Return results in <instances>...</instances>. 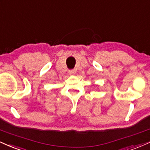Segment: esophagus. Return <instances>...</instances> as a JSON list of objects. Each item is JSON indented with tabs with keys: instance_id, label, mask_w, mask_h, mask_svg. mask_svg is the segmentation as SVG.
Masks as SVG:
<instances>
[{
	"instance_id": "esophagus-1",
	"label": "esophagus",
	"mask_w": 150,
	"mask_h": 150,
	"mask_svg": "<svg viewBox=\"0 0 150 150\" xmlns=\"http://www.w3.org/2000/svg\"><path fill=\"white\" fill-rule=\"evenodd\" d=\"M76 73V70L75 69H71V70H69V74L70 75H74Z\"/></svg>"
}]
</instances>
